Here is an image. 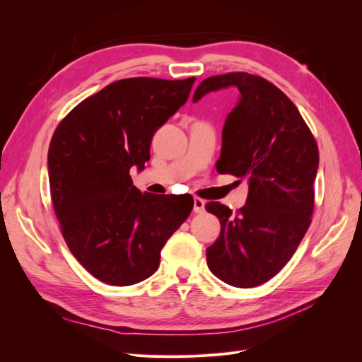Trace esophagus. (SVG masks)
<instances>
[{
    "instance_id": "obj_1",
    "label": "esophagus",
    "mask_w": 362,
    "mask_h": 362,
    "mask_svg": "<svg viewBox=\"0 0 362 362\" xmlns=\"http://www.w3.org/2000/svg\"><path fill=\"white\" fill-rule=\"evenodd\" d=\"M205 210V201L201 198H194L193 199V211L194 213H204Z\"/></svg>"
}]
</instances>
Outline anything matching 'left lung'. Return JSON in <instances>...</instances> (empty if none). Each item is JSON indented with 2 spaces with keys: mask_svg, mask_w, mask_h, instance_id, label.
I'll return each mask as SVG.
<instances>
[{
  "mask_svg": "<svg viewBox=\"0 0 362 362\" xmlns=\"http://www.w3.org/2000/svg\"><path fill=\"white\" fill-rule=\"evenodd\" d=\"M226 87H237L240 100L225 120L216 169L246 180L249 193L237 214L221 202L205 205L221 221L206 264L229 286L250 288L275 276L308 231L319 148L298 107L258 75L210 76L193 103Z\"/></svg>",
  "mask_w": 362,
  "mask_h": 362,
  "instance_id": "obj_1",
  "label": "left lung"
}]
</instances>
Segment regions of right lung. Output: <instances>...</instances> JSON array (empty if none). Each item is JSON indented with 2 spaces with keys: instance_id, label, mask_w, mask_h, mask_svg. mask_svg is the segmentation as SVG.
I'll use <instances>...</instances> for the list:
<instances>
[{
  "instance_id": "add662e5",
  "label": "right lung",
  "mask_w": 362,
  "mask_h": 362,
  "mask_svg": "<svg viewBox=\"0 0 362 362\" xmlns=\"http://www.w3.org/2000/svg\"><path fill=\"white\" fill-rule=\"evenodd\" d=\"M194 80L115 81L54 131V211L72 255L96 279L125 287L154 275L163 246L192 211L190 194L141 193L129 169H145L152 137L189 100Z\"/></svg>"
}]
</instances>
